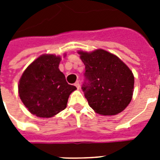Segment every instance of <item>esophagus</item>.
Wrapping results in <instances>:
<instances>
[{"label":"esophagus","instance_id":"34e87169","mask_svg":"<svg viewBox=\"0 0 160 160\" xmlns=\"http://www.w3.org/2000/svg\"><path fill=\"white\" fill-rule=\"evenodd\" d=\"M75 87L77 88L78 90H79V89H80V82H79V81H77V82H75Z\"/></svg>","mask_w":160,"mask_h":160}]
</instances>
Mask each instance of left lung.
<instances>
[{
    "label": "left lung",
    "mask_w": 160,
    "mask_h": 160,
    "mask_svg": "<svg viewBox=\"0 0 160 160\" xmlns=\"http://www.w3.org/2000/svg\"><path fill=\"white\" fill-rule=\"evenodd\" d=\"M78 53L85 65L82 90L89 105L103 115L123 111L134 92V77L130 69L118 56L102 49Z\"/></svg>",
    "instance_id": "8db88e82"
}]
</instances>
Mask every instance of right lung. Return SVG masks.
Wrapping results in <instances>:
<instances>
[{"instance_id":"1","label":"right lung","mask_w":160,"mask_h":160,"mask_svg":"<svg viewBox=\"0 0 160 160\" xmlns=\"http://www.w3.org/2000/svg\"><path fill=\"white\" fill-rule=\"evenodd\" d=\"M61 58L55 55H41L21 75L18 92L21 101L32 114L52 117L66 108L68 98L76 90L66 82L59 70Z\"/></svg>"}]
</instances>
